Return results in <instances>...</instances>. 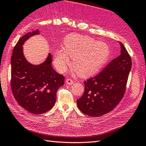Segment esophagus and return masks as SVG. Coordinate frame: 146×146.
Instances as JSON below:
<instances>
[{"label":"esophagus","instance_id":"34e87169","mask_svg":"<svg viewBox=\"0 0 146 146\" xmlns=\"http://www.w3.org/2000/svg\"><path fill=\"white\" fill-rule=\"evenodd\" d=\"M73 82H74V81L72 79H71V78H67V79L66 80V83L70 85L72 84L73 83Z\"/></svg>","mask_w":146,"mask_h":146}]
</instances>
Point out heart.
I'll list each match as a JSON object with an SVG mask.
<instances>
[{
    "label": "heart",
    "mask_w": 146,
    "mask_h": 146,
    "mask_svg": "<svg viewBox=\"0 0 146 146\" xmlns=\"http://www.w3.org/2000/svg\"><path fill=\"white\" fill-rule=\"evenodd\" d=\"M110 56V48L102 42L90 37L73 35L64 41V49H58L54 55V64L63 72L73 58V68L78 75L86 77L101 68Z\"/></svg>",
    "instance_id": "b5f03b06"
}]
</instances>
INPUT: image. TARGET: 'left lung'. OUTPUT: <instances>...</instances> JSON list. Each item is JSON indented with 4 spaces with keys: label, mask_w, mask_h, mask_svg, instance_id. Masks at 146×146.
Listing matches in <instances>:
<instances>
[{
    "label": "left lung",
    "mask_w": 146,
    "mask_h": 146,
    "mask_svg": "<svg viewBox=\"0 0 146 146\" xmlns=\"http://www.w3.org/2000/svg\"><path fill=\"white\" fill-rule=\"evenodd\" d=\"M120 45L121 55L99 74L84 81L83 95L76 103L84 114L96 117L105 115L117 107L124 96L132 61L123 44Z\"/></svg>",
    "instance_id": "obj_1"
}]
</instances>
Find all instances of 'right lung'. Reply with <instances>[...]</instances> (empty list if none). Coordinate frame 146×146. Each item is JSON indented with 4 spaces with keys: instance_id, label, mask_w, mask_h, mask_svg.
<instances>
[{
    "instance_id": "obj_1",
    "label": "right lung",
    "mask_w": 146,
    "mask_h": 146,
    "mask_svg": "<svg viewBox=\"0 0 146 146\" xmlns=\"http://www.w3.org/2000/svg\"><path fill=\"white\" fill-rule=\"evenodd\" d=\"M39 30L20 37L15 46L11 58V88L19 105L33 114L50 110L56 101L58 89L64 84L65 77L57 73L51 65L52 55L42 64L31 65L23 53V43Z\"/></svg>"
}]
</instances>
